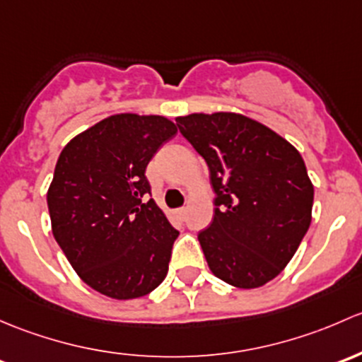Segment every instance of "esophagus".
<instances>
[{
  "mask_svg": "<svg viewBox=\"0 0 362 362\" xmlns=\"http://www.w3.org/2000/svg\"><path fill=\"white\" fill-rule=\"evenodd\" d=\"M174 214H176L177 218H180L181 221H182V219L186 218V207H180V209H176V211H174Z\"/></svg>",
  "mask_w": 362,
  "mask_h": 362,
  "instance_id": "esophagus-1",
  "label": "esophagus"
}]
</instances>
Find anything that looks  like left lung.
<instances>
[{
	"instance_id": "1",
	"label": "left lung",
	"mask_w": 362,
	"mask_h": 362,
	"mask_svg": "<svg viewBox=\"0 0 362 362\" xmlns=\"http://www.w3.org/2000/svg\"><path fill=\"white\" fill-rule=\"evenodd\" d=\"M206 160L214 218L199 232L209 268L226 284L259 288L291 262L312 221L314 186L296 148L237 113L176 118Z\"/></svg>"
}]
</instances>
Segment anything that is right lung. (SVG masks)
<instances>
[{
    "mask_svg": "<svg viewBox=\"0 0 362 362\" xmlns=\"http://www.w3.org/2000/svg\"><path fill=\"white\" fill-rule=\"evenodd\" d=\"M177 134L163 117L124 113L71 139L55 165L47 202L52 232L81 281L115 300L158 288L180 232L151 195L144 173Z\"/></svg>",
    "mask_w": 362,
    "mask_h": 362,
    "instance_id": "1",
    "label": "right lung"
}]
</instances>
